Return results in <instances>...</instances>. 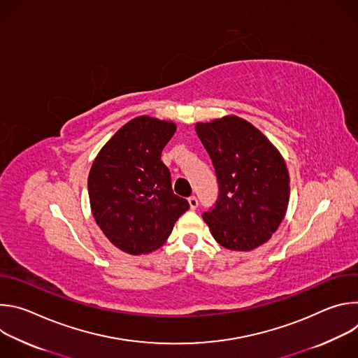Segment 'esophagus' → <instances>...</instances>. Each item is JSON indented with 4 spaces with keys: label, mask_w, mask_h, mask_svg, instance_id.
<instances>
[{
    "label": "esophagus",
    "mask_w": 358,
    "mask_h": 358,
    "mask_svg": "<svg viewBox=\"0 0 358 358\" xmlns=\"http://www.w3.org/2000/svg\"><path fill=\"white\" fill-rule=\"evenodd\" d=\"M188 203H189V208H191V210H195V208L198 207V199L192 195V196L188 198Z\"/></svg>",
    "instance_id": "obj_1"
}]
</instances>
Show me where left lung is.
I'll return each mask as SVG.
<instances>
[{
  "label": "left lung",
  "mask_w": 358,
  "mask_h": 358,
  "mask_svg": "<svg viewBox=\"0 0 358 358\" xmlns=\"http://www.w3.org/2000/svg\"><path fill=\"white\" fill-rule=\"evenodd\" d=\"M195 131L220 184L214 210L202 215L214 239L242 252L268 242L285 218L290 195L279 150L261 130L234 115L198 122Z\"/></svg>",
  "instance_id": "1"
}]
</instances>
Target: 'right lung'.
<instances>
[{
	"mask_svg": "<svg viewBox=\"0 0 358 358\" xmlns=\"http://www.w3.org/2000/svg\"><path fill=\"white\" fill-rule=\"evenodd\" d=\"M176 123L138 116L101 147L87 177L93 218L105 236L129 255L150 253L170 236L189 208L171 188L162 151Z\"/></svg>",
	"mask_w": 358,
	"mask_h": 358,
	"instance_id": "1",
	"label": "right lung"
}]
</instances>
